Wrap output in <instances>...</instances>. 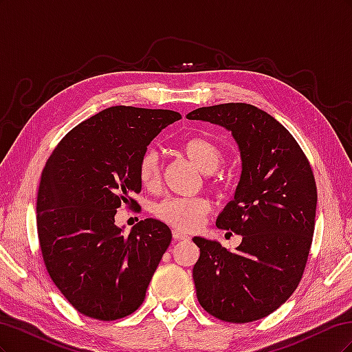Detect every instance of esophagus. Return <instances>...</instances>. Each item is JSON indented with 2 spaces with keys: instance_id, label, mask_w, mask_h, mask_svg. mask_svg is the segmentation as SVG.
Returning a JSON list of instances; mask_svg holds the SVG:
<instances>
[{
  "instance_id": "1",
  "label": "esophagus",
  "mask_w": 352,
  "mask_h": 352,
  "mask_svg": "<svg viewBox=\"0 0 352 352\" xmlns=\"http://www.w3.org/2000/svg\"><path fill=\"white\" fill-rule=\"evenodd\" d=\"M173 239L175 241H186V239H189V235H186V233L182 232V230L175 229L173 230Z\"/></svg>"
}]
</instances>
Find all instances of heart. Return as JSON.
I'll list each match as a JSON object with an SVG mask.
<instances>
[{
  "mask_svg": "<svg viewBox=\"0 0 352 352\" xmlns=\"http://www.w3.org/2000/svg\"><path fill=\"white\" fill-rule=\"evenodd\" d=\"M177 150L190 163H194L201 172L207 173L210 180H217L214 172L223 160V151L219 144L207 136L192 135L185 138L179 144ZM136 175L141 185L146 189L153 190L160 185V177L162 176H160L158 158L153 151H145L138 160ZM208 212L210 202L202 197H167L162 202H158L155 208V216L160 220L182 230L198 228Z\"/></svg>",
  "mask_w": 352,
  "mask_h": 352,
  "instance_id": "1",
  "label": "heart"
}]
</instances>
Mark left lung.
<instances>
[{"instance_id":"left-lung-1","label":"left lung","mask_w":352,"mask_h":352,"mask_svg":"<svg viewBox=\"0 0 352 352\" xmlns=\"http://www.w3.org/2000/svg\"><path fill=\"white\" fill-rule=\"evenodd\" d=\"M186 119L226 127L242 158L235 198L216 223L242 235V242L230 252L216 241L194 238L197 298L219 320H258L278 310L302 279L317 204L310 162L283 124L251 104L201 107Z\"/></svg>"}]
</instances>
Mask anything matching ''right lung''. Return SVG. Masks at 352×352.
I'll use <instances>...</instances> for the list:
<instances>
[{
  "label": "right lung",
  "mask_w": 352,
  "mask_h": 352,
  "mask_svg": "<svg viewBox=\"0 0 352 352\" xmlns=\"http://www.w3.org/2000/svg\"><path fill=\"white\" fill-rule=\"evenodd\" d=\"M172 110L105 109L63 138L42 170L36 228L45 269L83 316L111 322L144 302L157 265L172 242L163 221L145 219L127 236L116 210L135 207L141 192L136 164Z\"/></svg>",
  "instance_id": "right-lung-1"
}]
</instances>
